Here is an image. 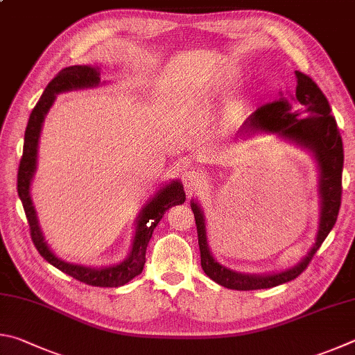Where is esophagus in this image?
<instances>
[{
	"label": "esophagus",
	"mask_w": 355,
	"mask_h": 355,
	"mask_svg": "<svg viewBox=\"0 0 355 355\" xmlns=\"http://www.w3.org/2000/svg\"><path fill=\"white\" fill-rule=\"evenodd\" d=\"M182 182L185 185V189H187L189 191H195V190L202 187L204 176L196 170H187L182 173Z\"/></svg>",
	"instance_id": "1"
}]
</instances>
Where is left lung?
<instances>
[{
	"label": "left lung",
	"instance_id": "8db88e82",
	"mask_svg": "<svg viewBox=\"0 0 355 355\" xmlns=\"http://www.w3.org/2000/svg\"><path fill=\"white\" fill-rule=\"evenodd\" d=\"M296 74V92L284 95L279 92L276 101L259 107L246 121V132L276 134L279 139L295 143L312 153L318 165L320 223L313 246L295 266L272 275H245L221 265L209 250L206 234V216L198 201L191 200L190 206L195 214L198 243L201 251V266L206 275L216 284L231 290H260L290 282L307 268L315 252L337 221L341 204V171H343V141H341L337 121L331 115L324 93L312 78L301 71Z\"/></svg>",
	"mask_w": 355,
	"mask_h": 355
}]
</instances>
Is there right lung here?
Returning <instances> with one entry per match:
<instances>
[{"label":"right lung","instance_id":"obj_1","mask_svg":"<svg viewBox=\"0 0 355 355\" xmlns=\"http://www.w3.org/2000/svg\"><path fill=\"white\" fill-rule=\"evenodd\" d=\"M103 84L105 83H101V71H99L98 67L73 65L59 71L58 76L46 85L39 103L35 104V107L29 115L26 132H24L23 155L20 160V166H18L17 190L29 223L31 239H33L37 251L40 252V256L48 263H51L58 270L64 271L65 275L78 279L79 282L93 285V287H120V285L128 284L130 279L139 276L143 271V266H145L146 262L145 254L148 243L164 214L173 206L184 204L185 191L182 182L176 179V181L162 185L149 198V201L141 207L140 214L135 220V234L128 257L120 263L101 266V268H92V266L70 263L55 256L51 251V248L48 246L45 237H43L39 218H37V212L33 204V198H31V182H33V178L37 170V151H39L42 126L48 110L51 109V105L55 101V96L65 92L95 89V87Z\"/></svg>","mask_w":355,"mask_h":355}]
</instances>
